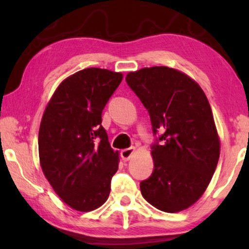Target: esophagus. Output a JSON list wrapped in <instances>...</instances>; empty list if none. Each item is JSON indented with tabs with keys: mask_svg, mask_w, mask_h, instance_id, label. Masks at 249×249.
Returning a JSON list of instances; mask_svg holds the SVG:
<instances>
[{
	"mask_svg": "<svg viewBox=\"0 0 249 249\" xmlns=\"http://www.w3.org/2000/svg\"><path fill=\"white\" fill-rule=\"evenodd\" d=\"M135 151H136V148H135V147H130V148L122 149V151H121V159L124 160V161H129V160L131 159V156L134 155Z\"/></svg>",
	"mask_w": 249,
	"mask_h": 249,
	"instance_id": "esophagus-1",
	"label": "esophagus"
}]
</instances>
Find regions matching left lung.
<instances>
[{"label":"left lung","instance_id":"left-lung-1","mask_svg":"<svg viewBox=\"0 0 249 249\" xmlns=\"http://www.w3.org/2000/svg\"><path fill=\"white\" fill-rule=\"evenodd\" d=\"M127 84L147 108L154 134V170L141 182L147 202L177 213L198 200L210 185L220 156V138L205 93L188 74L169 67L129 72Z\"/></svg>","mask_w":249,"mask_h":249}]
</instances>
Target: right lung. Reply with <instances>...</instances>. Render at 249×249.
I'll use <instances>...</instances> for the list:
<instances>
[{"instance_id": "right-lung-1", "label": "right lung", "mask_w": 249, "mask_h": 249, "mask_svg": "<svg viewBox=\"0 0 249 249\" xmlns=\"http://www.w3.org/2000/svg\"><path fill=\"white\" fill-rule=\"evenodd\" d=\"M124 74L87 68L71 74L54 91L38 132L39 164L56 195L79 212L107 202L119 152L102 127V111Z\"/></svg>"}]
</instances>
